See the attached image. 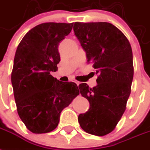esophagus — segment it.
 <instances>
[{"mask_svg":"<svg viewBox=\"0 0 150 150\" xmlns=\"http://www.w3.org/2000/svg\"><path fill=\"white\" fill-rule=\"evenodd\" d=\"M74 83H76V85H77V86H78V85H79V84H80V82H79V81H76V80H74Z\"/></svg>","mask_w":150,"mask_h":150,"instance_id":"1","label":"esophagus"}]
</instances>
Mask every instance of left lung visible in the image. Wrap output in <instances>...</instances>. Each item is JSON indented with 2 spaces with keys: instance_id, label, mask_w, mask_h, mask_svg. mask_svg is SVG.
<instances>
[{
  "instance_id": "left-lung-1",
  "label": "left lung",
  "mask_w": 150,
  "mask_h": 150,
  "mask_svg": "<svg viewBox=\"0 0 150 150\" xmlns=\"http://www.w3.org/2000/svg\"><path fill=\"white\" fill-rule=\"evenodd\" d=\"M74 31L98 74L94 87L79 85L90 109L79 115L78 121L86 133L105 136L114 129L126 110L133 78L132 48L126 36L107 22H76Z\"/></svg>"
}]
</instances>
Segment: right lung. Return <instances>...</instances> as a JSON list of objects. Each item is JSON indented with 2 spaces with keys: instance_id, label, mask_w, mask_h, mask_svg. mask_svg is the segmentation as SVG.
I'll list each match as a JSON object with an SVG mask.
<instances>
[{
  "instance_id": "right-lung-1",
  "label": "right lung",
  "mask_w": 150,
  "mask_h": 150,
  "mask_svg": "<svg viewBox=\"0 0 150 150\" xmlns=\"http://www.w3.org/2000/svg\"><path fill=\"white\" fill-rule=\"evenodd\" d=\"M73 23H44L26 33L13 60L11 83L20 118L33 133L51 132L61 111L80 91L74 82L50 75L60 61L58 46L70 33Z\"/></svg>"
}]
</instances>
